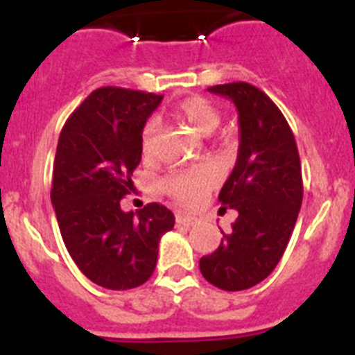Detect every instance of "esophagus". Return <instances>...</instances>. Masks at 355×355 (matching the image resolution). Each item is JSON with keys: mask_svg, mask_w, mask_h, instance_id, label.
Returning <instances> with one entry per match:
<instances>
[{"mask_svg": "<svg viewBox=\"0 0 355 355\" xmlns=\"http://www.w3.org/2000/svg\"><path fill=\"white\" fill-rule=\"evenodd\" d=\"M175 222H178V225H187V227H190V225L196 224L197 218L196 216L184 215V213H178V215H175Z\"/></svg>", "mask_w": 355, "mask_h": 355, "instance_id": "34e87169", "label": "esophagus"}]
</instances>
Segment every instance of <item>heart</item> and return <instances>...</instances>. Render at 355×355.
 Masks as SVG:
<instances>
[{
  "instance_id": "1",
  "label": "heart",
  "mask_w": 355,
  "mask_h": 355,
  "mask_svg": "<svg viewBox=\"0 0 355 355\" xmlns=\"http://www.w3.org/2000/svg\"><path fill=\"white\" fill-rule=\"evenodd\" d=\"M178 117L183 119L187 124L193 128L199 135H211L220 126L222 115L216 106H213L205 97H188L178 106ZM158 121L149 119L144 124L142 137H140V150L146 159L153 158L156 149V137H158ZM218 183V171L209 163H202L187 171L174 172L162 181V190L180 200L181 205H197L208 190Z\"/></svg>"
}]
</instances>
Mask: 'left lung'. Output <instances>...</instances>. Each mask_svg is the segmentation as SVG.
Returning <instances> with one entry per match:
<instances>
[{"instance_id":"1","label":"left lung","mask_w":355,"mask_h":355,"mask_svg":"<svg viewBox=\"0 0 355 355\" xmlns=\"http://www.w3.org/2000/svg\"><path fill=\"white\" fill-rule=\"evenodd\" d=\"M208 90L238 110V159L218 196L222 211L238 216L199 268L213 286L240 291L261 283L283 258L302 205V168L290 124L263 90L245 81Z\"/></svg>"}]
</instances>
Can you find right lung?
Masks as SVG:
<instances>
[{"mask_svg": "<svg viewBox=\"0 0 355 355\" xmlns=\"http://www.w3.org/2000/svg\"><path fill=\"white\" fill-rule=\"evenodd\" d=\"M163 96L101 87L62 128L53 163L51 202L62 238L83 275L108 290H131L153 275L174 215L158 202L122 211L142 159L144 124Z\"/></svg>", "mask_w": 355, "mask_h": 355, "instance_id": "1", "label": "right lung"}]
</instances>
